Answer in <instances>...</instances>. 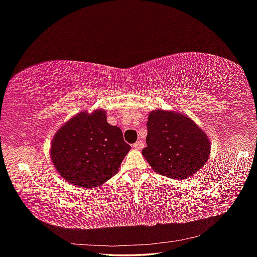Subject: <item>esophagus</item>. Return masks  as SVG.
I'll return each mask as SVG.
<instances>
[{
    "mask_svg": "<svg viewBox=\"0 0 257 257\" xmlns=\"http://www.w3.org/2000/svg\"><path fill=\"white\" fill-rule=\"evenodd\" d=\"M133 147H134V149H136V150H141L144 148V143L143 142H137L133 145Z\"/></svg>",
    "mask_w": 257,
    "mask_h": 257,
    "instance_id": "34e87169",
    "label": "esophagus"
}]
</instances>
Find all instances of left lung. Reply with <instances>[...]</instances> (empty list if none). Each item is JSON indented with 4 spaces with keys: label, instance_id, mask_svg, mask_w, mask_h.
<instances>
[{
    "label": "left lung",
    "instance_id": "left-lung-1",
    "mask_svg": "<svg viewBox=\"0 0 257 257\" xmlns=\"http://www.w3.org/2000/svg\"><path fill=\"white\" fill-rule=\"evenodd\" d=\"M147 131L143 155L154 172L162 176L186 179L209 159V138L188 115L153 110L148 115Z\"/></svg>",
    "mask_w": 257,
    "mask_h": 257
}]
</instances>
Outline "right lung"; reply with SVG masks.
Returning <instances> with one entry per match:
<instances>
[{
    "instance_id": "right-lung-1",
    "label": "right lung",
    "mask_w": 257,
    "mask_h": 257,
    "mask_svg": "<svg viewBox=\"0 0 257 257\" xmlns=\"http://www.w3.org/2000/svg\"><path fill=\"white\" fill-rule=\"evenodd\" d=\"M131 146L120 127L107 122L106 111L79 112L54 135L50 157L65 180L81 188H95L113 177Z\"/></svg>"
}]
</instances>
